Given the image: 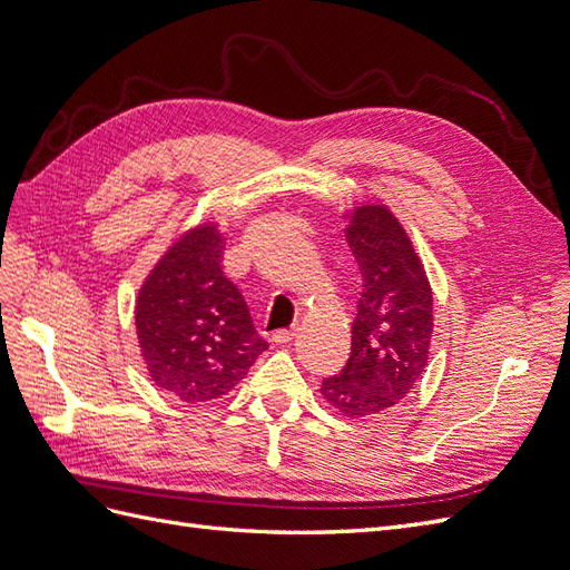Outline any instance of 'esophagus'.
Listing matches in <instances>:
<instances>
[{
  "label": "esophagus",
  "instance_id": "obj_1",
  "mask_svg": "<svg viewBox=\"0 0 570 570\" xmlns=\"http://www.w3.org/2000/svg\"><path fill=\"white\" fill-rule=\"evenodd\" d=\"M297 337V327H281V331H275L273 333V342L275 344H287V342H292Z\"/></svg>",
  "mask_w": 570,
  "mask_h": 570
}]
</instances>
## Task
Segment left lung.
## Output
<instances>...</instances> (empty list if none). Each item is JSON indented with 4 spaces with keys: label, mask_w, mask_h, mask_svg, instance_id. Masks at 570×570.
<instances>
[{
    "label": "left lung",
    "mask_w": 570,
    "mask_h": 570,
    "mask_svg": "<svg viewBox=\"0 0 570 570\" xmlns=\"http://www.w3.org/2000/svg\"><path fill=\"white\" fill-rule=\"evenodd\" d=\"M347 243L358 264L361 295L352 354L321 392L350 419L381 413L419 383L433 335V292L404 228L385 206L352 214Z\"/></svg>",
    "instance_id": "obj_1"
}]
</instances>
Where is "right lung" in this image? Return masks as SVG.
Returning a JSON list of instances; mask_svg holds the SVG:
<instances>
[{"label":"right lung","instance_id":"right-lung-1","mask_svg":"<svg viewBox=\"0 0 570 570\" xmlns=\"http://www.w3.org/2000/svg\"><path fill=\"white\" fill-rule=\"evenodd\" d=\"M220 252L214 226L187 233L137 297L135 325L151 381L187 404L230 392L268 350L243 292L220 271Z\"/></svg>","mask_w":570,"mask_h":570}]
</instances>
